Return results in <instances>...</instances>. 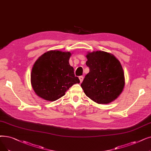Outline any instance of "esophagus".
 Here are the masks:
<instances>
[{
	"label": "esophagus",
	"instance_id": "1",
	"mask_svg": "<svg viewBox=\"0 0 151 151\" xmlns=\"http://www.w3.org/2000/svg\"><path fill=\"white\" fill-rule=\"evenodd\" d=\"M79 79L80 80V83H82L83 81V79H84V77L83 76H81L79 77Z\"/></svg>",
	"mask_w": 151,
	"mask_h": 151
}]
</instances>
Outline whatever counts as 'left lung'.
I'll return each mask as SVG.
<instances>
[{
    "label": "left lung",
    "instance_id": "8db88e82",
    "mask_svg": "<svg viewBox=\"0 0 151 151\" xmlns=\"http://www.w3.org/2000/svg\"><path fill=\"white\" fill-rule=\"evenodd\" d=\"M86 62L89 72L81 86L89 98L99 104L112 102L122 93L125 80L120 61L104 51L88 52Z\"/></svg>",
    "mask_w": 151,
    "mask_h": 151
}]
</instances>
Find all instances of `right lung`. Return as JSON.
Listing matches in <instances>:
<instances>
[{
    "mask_svg": "<svg viewBox=\"0 0 151 151\" xmlns=\"http://www.w3.org/2000/svg\"><path fill=\"white\" fill-rule=\"evenodd\" d=\"M70 52L49 50L39 57L31 73V84L42 99L55 101L65 94L74 84L80 83L69 63Z\"/></svg>",
    "mask_w": 151,
    "mask_h": 151,
    "instance_id": "obj_1",
    "label": "right lung"
}]
</instances>
